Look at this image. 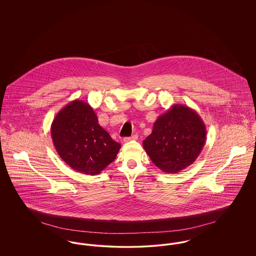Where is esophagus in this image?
Returning a JSON list of instances; mask_svg holds the SVG:
<instances>
[{
  "mask_svg": "<svg viewBox=\"0 0 256 256\" xmlns=\"http://www.w3.org/2000/svg\"><path fill=\"white\" fill-rule=\"evenodd\" d=\"M137 138H138V135H137V134H134V135L130 136V137H126V138H124L122 141H124V143H128V142H130V141H132V140H137Z\"/></svg>",
  "mask_w": 256,
  "mask_h": 256,
  "instance_id": "esophagus-1",
  "label": "esophagus"
}]
</instances>
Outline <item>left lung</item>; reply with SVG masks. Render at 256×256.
Listing matches in <instances>:
<instances>
[{"label":"left lung","mask_w":256,"mask_h":256,"mask_svg":"<svg viewBox=\"0 0 256 256\" xmlns=\"http://www.w3.org/2000/svg\"><path fill=\"white\" fill-rule=\"evenodd\" d=\"M206 140V126L191 108L176 104L160 115L143 146L164 172L176 174L193 164Z\"/></svg>","instance_id":"8db88e82"}]
</instances>
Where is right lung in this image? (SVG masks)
Masks as SVG:
<instances>
[{"label":"right lung","mask_w":256,"mask_h":256,"mask_svg":"<svg viewBox=\"0 0 256 256\" xmlns=\"http://www.w3.org/2000/svg\"><path fill=\"white\" fill-rule=\"evenodd\" d=\"M54 146L73 170L96 176L116 158L121 145L98 122L95 111L74 100L56 114L50 126Z\"/></svg>","instance_id":"obj_1"}]
</instances>
